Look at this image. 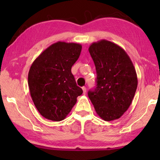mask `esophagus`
I'll list each match as a JSON object with an SVG mask.
<instances>
[{
  "instance_id": "34e87169",
  "label": "esophagus",
  "mask_w": 160,
  "mask_h": 160,
  "mask_svg": "<svg viewBox=\"0 0 160 160\" xmlns=\"http://www.w3.org/2000/svg\"><path fill=\"white\" fill-rule=\"evenodd\" d=\"M82 91H83V94H85V93H86V88H85V87H82Z\"/></svg>"
}]
</instances>
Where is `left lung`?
I'll return each mask as SVG.
<instances>
[{"label":"left lung","mask_w":160,"mask_h":160,"mask_svg":"<svg viewBox=\"0 0 160 160\" xmlns=\"http://www.w3.org/2000/svg\"><path fill=\"white\" fill-rule=\"evenodd\" d=\"M95 65L97 85L88 97L100 118L106 121L121 118L131 104L138 86L135 69L122 48L102 39L89 47Z\"/></svg>","instance_id":"8db88e82"}]
</instances>
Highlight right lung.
Returning a JSON list of instances; mask_svg holds the SVG:
<instances>
[{
    "label": "right lung",
    "instance_id": "1",
    "mask_svg": "<svg viewBox=\"0 0 160 160\" xmlns=\"http://www.w3.org/2000/svg\"><path fill=\"white\" fill-rule=\"evenodd\" d=\"M82 46L58 42L35 59L28 73L29 92L38 112L45 118L61 121L74 107L82 90L75 82L71 68Z\"/></svg>",
    "mask_w": 160,
    "mask_h": 160
}]
</instances>
